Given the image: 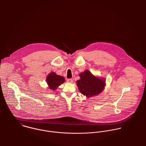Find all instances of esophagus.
<instances>
[{
    "label": "esophagus",
    "mask_w": 146,
    "mask_h": 146,
    "mask_svg": "<svg viewBox=\"0 0 146 146\" xmlns=\"http://www.w3.org/2000/svg\"><path fill=\"white\" fill-rule=\"evenodd\" d=\"M67 82L70 83H71L73 82V80H72V79H67Z\"/></svg>",
    "instance_id": "1"
}]
</instances>
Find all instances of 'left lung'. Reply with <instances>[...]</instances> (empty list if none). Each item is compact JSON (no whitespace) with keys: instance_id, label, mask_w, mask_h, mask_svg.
<instances>
[{"instance_id":"left-lung-1","label":"left lung","mask_w":146,"mask_h":146,"mask_svg":"<svg viewBox=\"0 0 146 146\" xmlns=\"http://www.w3.org/2000/svg\"><path fill=\"white\" fill-rule=\"evenodd\" d=\"M80 79L76 82L80 92L86 97H90L101 93L105 86V81L96 78L89 71H84L79 75Z\"/></svg>"}]
</instances>
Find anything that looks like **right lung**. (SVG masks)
<instances>
[{
    "label": "right lung",
    "instance_id": "obj_1",
    "mask_svg": "<svg viewBox=\"0 0 146 146\" xmlns=\"http://www.w3.org/2000/svg\"><path fill=\"white\" fill-rule=\"evenodd\" d=\"M65 81L64 78L60 75H56L52 72L48 75L46 78V82L50 89L55 90L57 88Z\"/></svg>",
    "mask_w": 146,
    "mask_h": 146
}]
</instances>
